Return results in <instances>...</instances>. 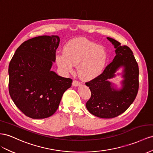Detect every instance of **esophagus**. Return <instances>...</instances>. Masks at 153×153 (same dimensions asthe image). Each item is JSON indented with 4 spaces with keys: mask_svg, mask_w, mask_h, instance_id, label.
Segmentation results:
<instances>
[{
    "mask_svg": "<svg viewBox=\"0 0 153 153\" xmlns=\"http://www.w3.org/2000/svg\"><path fill=\"white\" fill-rule=\"evenodd\" d=\"M72 84L73 86H78L80 85V82L78 80H73Z\"/></svg>",
    "mask_w": 153,
    "mask_h": 153,
    "instance_id": "esophagus-1",
    "label": "esophagus"
}]
</instances>
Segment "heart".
I'll use <instances>...</instances> for the list:
<instances>
[{
	"mask_svg": "<svg viewBox=\"0 0 153 153\" xmlns=\"http://www.w3.org/2000/svg\"><path fill=\"white\" fill-rule=\"evenodd\" d=\"M58 66L64 73H71L73 65H77V72L84 80H91L104 71L107 53L104 47L85 39H73L65 45L63 54L55 56Z\"/></svg>",
	"mask_w": 153,
	"mask_h": 153,
	"instance_id": "obj_1",
	"label": "heart"
}]
</instances>
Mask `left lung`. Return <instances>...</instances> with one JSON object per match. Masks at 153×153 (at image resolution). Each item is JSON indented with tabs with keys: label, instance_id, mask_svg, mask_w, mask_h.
<instances>
[{
	"label": "left lung",
	"instance_id": "1",
	"mask_svg": "<svg viewBox=\"0 0 153 153\" xmlns=\"http://www.w3.org/2000/svg\"><path fill=\"white\" fill-rule=\"evenodd\" d=\"M116 49V56L98 77L85 85L89 87L91 96L86 103L89 112L97 117L111 118L124 113L137 95L139 88V69L133 51L127 46L112 38H107ZM120 67H124L123 88L117 90L108 81L115 76Z\"/></svg>",
	"mask_w": 153,
	"mask_h": 153
}]
</instances>
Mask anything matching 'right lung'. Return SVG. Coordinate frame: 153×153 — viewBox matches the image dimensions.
Masks as SVG:
<instances>
[{
  "label": "right lung",
  "mask_w": 153,
  "mask_h": 153,
  "mask_svg": "<svg viewBox=\"0 0 153 153\" xmlns=\"http://www.w3.org/2000/svg\"><path fill=\"white\" fill-rule=\"evenodd\" d=\"M59 36H40L16 49L9 64V93L15 105L26 115L41 119L51 117L59 106L72 79L51 71Z\"/></svg>",
  "instance_id": "right-lung-1"
}]
</instances>
